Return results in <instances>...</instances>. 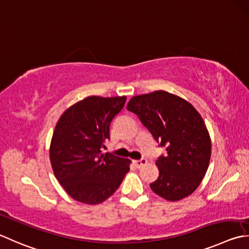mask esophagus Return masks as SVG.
Segmentation results:
<instances>
[{"label": "esophagus", "mask_w": 249, "mask_h": 249, "mask_svg": "<svg viewBox=\"0 0 249 249\" xmlns=\"http://www.w3.org/2000/svg\"><path fill=\"white\" fill-rule=\"evenodd\" d=\"M148 163V160H145V159H140V160H135V165L136 166H137L138 168H141L142 166H144L145 164Z\"/></svg>", "instance_id": "obj_1"}]
</instances>
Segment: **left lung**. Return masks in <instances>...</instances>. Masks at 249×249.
Wrapping results in <instances>:
<instances>
[{
    "label": "left lung",
    "mask_w": 249,
    "mask_h": 249,
    "mask_svg": "<svg viewBox=\"0 0 249 249\" xmlns=\"http://www.w3.org/2000/svg\"><path fill=\"white\" fill-rule=\"evenodd\" d=\"M127 110L137 114L166 154L155 162L159 178L152 191L167 201H179L196 191L207 172L212 141L196 109L165 90L135 96Z\"/></svg>",
    "instance_id": "obj_1"
}]
</instances>
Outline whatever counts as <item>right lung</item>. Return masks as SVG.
<instances>
[{"instance_id":"right-lung-1","label":"right lung","mask_w":249,"mask_h":249,"mask_svg":"<svg viewBox=\"0 0 249 249\" xmlns=\"http://www.w3.org/2000/svg\"><path fill=\"white\" fill-rule=\"evenodd\" d=\"M126 97L90 96L67 109L53 130L50 159L53 174L75 201L96 205L113 194L128 173L130 160L101 153L110 124Z\"/></svg>"}]
</instances>
